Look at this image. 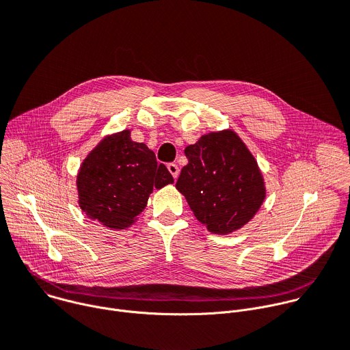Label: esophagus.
Instances as JSON below:
<instances>
[{
	"label": "esophagus",
	"instance_id": "esophagus-1",
	"mask_svg": "<svg viewBox=\"0 0 350 350\" xmlns=\"http://www.w3.org/2000/svg\"><path fill=\"white\" fill-rule=\"evenodd\" d=\"M167 169H169V172L172 173L173 178H174V180H177V177H178V174H180V169H178V166H177L176 163H169V165H167Z\"/></svg>",
	"mask_w": 350,
	"mask_h": 350
}]
</instances>
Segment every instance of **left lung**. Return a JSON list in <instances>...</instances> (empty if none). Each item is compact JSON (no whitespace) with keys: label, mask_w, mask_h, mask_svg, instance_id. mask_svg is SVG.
<instances>
[{"label":"left lung","mask_w":350,"mask_h":350,"mask_svg":"<svg viewBox=\"0 0 350 350\" xmlns=\"http://www.w3.org/2000/svg\"><path fill=\"white\" fill-rule=\"evenodd\" d=\"M184 152L188 165L176 188L199 223L212 234L227 235L255 217L266 198L265 177L234 130L204 134Z\"/></svg>","instance_id":"1"}]
</instances>
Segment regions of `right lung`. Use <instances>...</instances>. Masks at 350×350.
Listing matches in <instances>:
<instances>
[{
    "label": "right lung",
    "instance_id": "add662e5",
    "mask_svg": "<svg viewBox=\"0 0 350 350\" xmlns=\"http://www.w3.org/2000/svg\"><path fill=\"white\" fill-rule=\"evenodd\" d=\"M154 151L131 139V130L108 134L83 159L76 176L77 202L85 216L122 231L137 223L154 188L173 184Z\"/></svg>",
    "mask_w": 350,
    "mask_h": 350
}]
</instances>
